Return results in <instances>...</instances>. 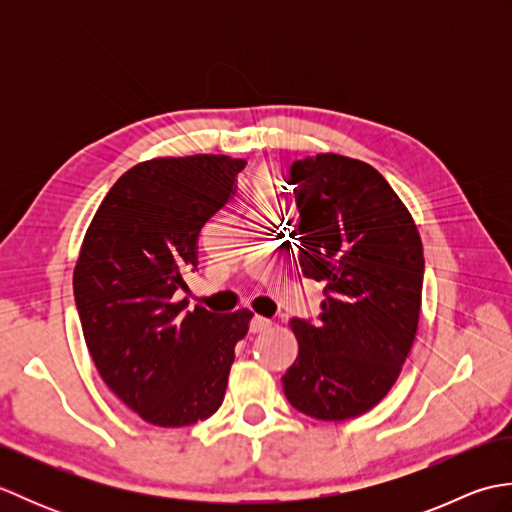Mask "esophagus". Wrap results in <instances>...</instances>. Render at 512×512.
<instances>
[{
	"instance_id": "esophagus-1",
	"label": "esophagus",
	"mask_w": 512,
	"mask_h": 512,
	"mask_svg": "<svg viewBox=\"0 0 512 512\" xmlns=\"http://www.w3.org/2000/svg\"><path fill=\"white\" fill-rule=\"evenodd\" d=\"M270 325H273V321L270 319H266V317H255L250 319V323H248V328H250V332H264V330H268Z\"/></svg>"
}]
</instances>
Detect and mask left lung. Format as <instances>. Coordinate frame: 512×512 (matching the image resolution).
I'll list each match as a JSON object with an SVG mask.
<instances>
[{
  "instance_id": "1",
  "label": "left lung",
  "mask_w": 512,
  "mask_h": 512,
  "mask_svg": "<svg viewBox=\"0 0 512 512\" xmlns=\"http://www.w3.org/2000/svg\"><path fill=\"white\" fill-rule=\"evenodd\" d=\"M288 182L301 273L323 284V301L317 321H290L299 356L281 378L284 394L310 418H356L396 383L416 339L418 228L389 182L361 160H295Z\"/></svg>"
}]
</instances>
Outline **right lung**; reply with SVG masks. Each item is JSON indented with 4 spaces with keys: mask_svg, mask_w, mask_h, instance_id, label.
<instances>
[{
    "mask_svg": "<svg viewBox=\"0 0 512 512\" xmlns=\"http://www.w3.org/2000/svg\"><path fill=\"white\" fill-rule=\"evenodd\" d=\"M246 160L140 162L116 180L85 233L74 301L105 385L156 427H189L224 400L250 310H189L178 290L198 270V235L233 200Z\"/></svg>",
    "mask_w": 512,
    "mask_h": 512,
    "instance_id": "add662e5",
    "label": "right lung"
}]
</instances>
